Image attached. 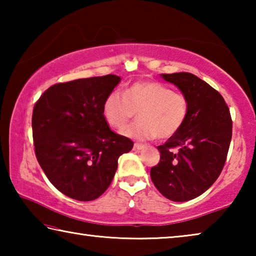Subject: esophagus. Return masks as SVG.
Here are the masks:
<instances>
[{
	"mask_svg": "<svg viewBox=\"0 0 256 256\" xmlns=\"http://www.w3.org/2000/svg\"><path fill=\"white\" fill-rule=\"evenodd\" d=\"M146 144H138V142H136V144H134V146H133V149L134 150H141V149L146 148Z\"/></svg>",
	"mask_w": 256,
	"mask_h": 256,
	"instance_id": "obj_1",
	"label": "esophagus"
}]
</instances>
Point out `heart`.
I'll list each match as a JSON object with an SVG mask.
<instances>
[{"mask_svg": "<svg viewBox=\"0 0 256 256\" xmlns=\"http://www.w3.org/2000/svg\"><path fill=\"white\" fill-rule=\"evenodd\" d=\"M190 102L158 81H136L125 86L123 94L112 92L104 99L102 116L112 128H122L138 112V120L125 128L123 136L134 140L172 138L188 118Z\"/></svg>", "mask_w": 256, "mask_h": 256, "instance_id": "1", "label": "heart"}]
</instances>
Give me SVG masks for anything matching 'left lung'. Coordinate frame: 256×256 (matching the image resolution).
I'll use <instances>...</instances> for the list:
<instances>
[{
	"mask_svg": "<svg viewBox=\"0 0 256 256\" xmlns=\"http://www.w3.org/2000/svg\"><path fill=\"white\" fill-rule=\"evenodd\" d=\"M162 78L178 86L190 102L180 131L157 146L159 162L150 177L164 198L184 202L201 196L218 178L226 162L232 133L230 112L224 97L188 72Z\"/></svg>",
	"mask_w": 256,
	"mask_h": 256,
	"instance_id": "obj_1",
	"label": "left lung"
}]
</instances>
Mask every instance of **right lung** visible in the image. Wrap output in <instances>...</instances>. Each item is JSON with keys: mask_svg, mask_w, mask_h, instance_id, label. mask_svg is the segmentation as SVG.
<instances>
[{"mask_svg": "<svg viewBox=\"0 0 256 256\" xmlns=\"http://www.w3.org/2000/svg\"><path fill=\"white\" fill-rule=\"evenodd\" d=\"M120 81L114 74L50 86L32 110L34 154L50 182L78 201L96 200L108 188L120 154L133 141L110 128L104 99Z\"/></svg>", "mask_w": 256, "mask_h": 256, "instance_id": "right-lung-1", "label": "right lung"}]
</instances>
